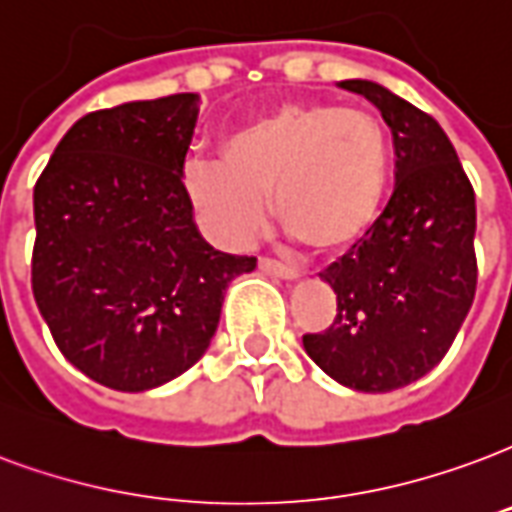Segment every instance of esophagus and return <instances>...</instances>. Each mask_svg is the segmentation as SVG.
I'll return each instance as SVG.
<instances>
[{
	"label": "esophagus",
	"mask_w": 512,
	"mask_h": 512,
	"mask_svg": "<svg viewBox=\"0 0 512 512\" xmlns=\"http://www.w3.org/2000/svg\"><path fill=\"white\" fill-rule=\"evenodd\" d=\"M260 271H266V274L271 276H279V279H287V282H293V279H298V271L290 266H285V263H276V260H268V257H260Z\"/></svg>",
	"instance_id": "34e87169"
}]
</instances>
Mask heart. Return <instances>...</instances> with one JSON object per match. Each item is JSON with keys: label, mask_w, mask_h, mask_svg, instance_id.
Returning a JSON list of instances; mask_svg holds the SVG:
<instances>
[{"label": "heart", "mask_w": 512, "mask_h": 512, "mask_svg": "<svg viewBox=\"0 0 512 512\" xmlns=\"http://www.w3.org/2000/svg\"><path fill=\"white\" fill-rule=\"evenodd\" d=\"M222 160H189L181 187L200 225L227 249L268 222V198L287 233L320 257H342L380 222L391 187V135L374 113L293 100L241 121Z\"/></svg>", "instance_id": "obj_1"}]
</instances>
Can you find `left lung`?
<instances>
[{
	"label": "left lung",
	"mask_w": 512,
	"mask_h": 512,
	"mask_svg": "<svg viewBox=\"0 0 512 512\" xmlns=\"http://www.w3.org/2000/svg\"><path fill=\"white\" fill-rule=\"evenodd\" d=\"M391 127L396 189L380 222L325 268L336 317L304 350L331 380L388 393L437 366L475 301V192L448 135L429 113L374 81L339 83Z\"/></svg>",
	"instance_id": "left-lung-1"
}]
</instances>
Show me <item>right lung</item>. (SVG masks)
<instances>
[{"instance_id": "obj_1", "label": "right lung", "mask_w": 512, "mask_h": 512, "mask_svg": "<svg viewBox=\"0 0 512 512\" xmlns=\"http://www.w3.org/2000/svg\"><path fill=\"white\" fill-rule=\"evenodd\" d=\"M198 111V94H170L86 113L34 187L37 309L64 358L113 391L195 366L227 285L257 266L195 225L181 170Z\"/></svg>"}]
</instances>
